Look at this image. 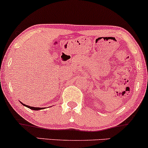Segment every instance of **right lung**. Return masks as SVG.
Instances as JSON below:
<instances>
[{
  "instance_id": "obj_1",
  "label": "right lung",
  "mask_w": 148,
  "mask_h": 148,
  "mask_svg": "<svg viewBox=\"0 0 148 148\" xmlns=\"http://www.w3.org/2000/svg\"><path fill=\"white\" fill-rule=\"evenodd\" d=\"M21 102V101H20ZM21 103V104L23 105V106H24L25 107H27V108H30V109H32V110H34V111H38V110H41V109H43L44 108H39V107H33V106H28V105H25L23 103Z\"/></svg>"
}]
</instances>
